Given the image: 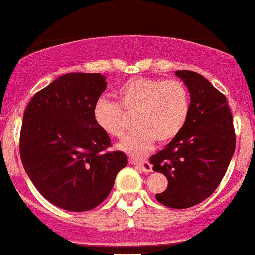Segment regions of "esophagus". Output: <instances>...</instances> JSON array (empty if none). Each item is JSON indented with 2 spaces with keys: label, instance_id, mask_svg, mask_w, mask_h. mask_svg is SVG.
<instances>
[{
  "label": "esophagus",
  "instance_id": "34e87169",
  "mask_svg": "<svg viewBox=\"0 0 255 255\" xmlns=\"http://www.w3.org/2000/svg\"><path fill=\"white\" fill-rule=\"evenodd\" d=\"M129 163L136 166V167H138L141 171H144V172H151V171H153L151 164L149 163L147 160H137L134 159V158H129Z\"/></svg>",
  "mask_w": 255,
  "mask_h": 255
}]
</instances>
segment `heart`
Here are the masks:
<instances>
[{"label":"heart","mask_w":255,"mask_h":255,"mask_svg":"<svg viewBox=\"0 0 255 255\" xmlns=\"http://www.w3.org/2000/svg\"><path fill=\"white\" fill-rule=\"evenodd\" d=\"M117 97L118 102L100 98L93 117L98 127L113 138L123 137L133 117L137 127L118 147L134 157L146 154L155 140L170 142L176 138L189 118V91L177 79L132 78L119 87Z\"/></svg>","instance_id":"heart-1"}]
</instances>
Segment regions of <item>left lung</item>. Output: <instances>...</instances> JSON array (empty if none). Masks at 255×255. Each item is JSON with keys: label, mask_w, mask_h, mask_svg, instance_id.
<instances>
[{"label": "left lung", "mask_w": 255, "mask_h": 255, "mask_svg": "<svg viewBox=\"0 0 255 255\" xmlns=\"http://www.w3.org/2000/svg\"><path fill=\"white\" fill-rule=\"evenodd\" d=\"M175 74L189 91V118L180 134L151 155L150 163L168 180L167 189L155 194L158 202L187 209L217 189L235 153L236 136L226 96L197 72Z\"/></svg>", "instance_id": "left-lung-1"}]
</instances>
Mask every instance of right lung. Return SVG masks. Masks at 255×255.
I'll return each mask as SVG.
<instances>
[{
  "mask_svg": "<svg viewBox=\"0 0 255 255\" xmlns=\"http://www.w3.org/2000/svg\"><path fill=\"white\" fill-rule=\"evenodd\" d=\"M106 85L101 74L62 75L31 98L23 115V167L45 200L63 210L98 206L128 163L122 151H106L110 137L93 117Z\"/></svg>",
  "mask_w": 255,
  "mask_h": 255,
  "instance_id": "obj_1",
  "label": "right lung"
}]
</instances>
